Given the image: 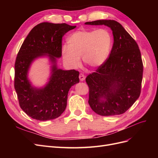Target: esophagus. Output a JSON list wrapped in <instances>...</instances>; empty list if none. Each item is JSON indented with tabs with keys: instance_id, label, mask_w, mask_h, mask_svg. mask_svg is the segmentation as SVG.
Segmentation results:
<instances>
[{
	"instance_id": "1",
	"label": "esophagus",
	"mask_w": 158,
	"mask_h": 158,
	"mask_svg": "<svg viewBox=\"0 0 158 158\" xmlns=\"http://www.w3.org/2000/svg\"><path fill=\"white\" fill-rule=\"evenodd\" d=\"M79 78H80V80L81 81V82H82V81H84L85 80V76L82 73H80L79 75Z\"/></svg>"
}]
</instances>
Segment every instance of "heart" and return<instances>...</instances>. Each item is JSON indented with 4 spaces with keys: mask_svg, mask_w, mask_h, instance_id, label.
<instances>
[{
    "mask_svg": "<svg viewBox=\"0 0 158 158\" xmlns=\"http://www.w3.org/2000/svg\"><path fill=\"white\" fill-rule=\"evenodd\" d=\"M112 44V35L106 29L77 31L68 37L67 47L62 48V56L73 68L80 65V56L85 65L98 68L107 59Z\"/></svg>",
    "mask_w": 158,
    "mask_h": 158,
    "instance_id": "1",
    "label": "heart"
}]
</instances>
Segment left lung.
<instances>
[{
	"label": "left lung",
	"mask_w": 158,
	"mask_h": 158,
	"mask_svg": "<svg viewBox=\"0 0 158 158\" xmlns=\"http://www.w3.org/2000/svg\"><path fill=\"white\" fill-rule=\"evenodd\" d=\"M85 24L110 27L114 40L109 58L85 78L89 89L88 103L99 115L123 114L140 94L143 64L140 49L135 40L117 21L99 20Z\"/></svg>",
	"instance_id": "obj_1"
}]
</instances>
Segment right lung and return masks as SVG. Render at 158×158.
Listing matches in <instances>:
<instances>
[{"label": "right lung", "instance_id": "right-lung-1", "mask_svg": "<svg viewBox=\"0 0 158 158\" xmlns=\"http://www.w3.org/2000/svg\"><path fill=\"white\" fill-rule=\"evenodd\" d=\"M76 26L42 22L30 31L22 44L15 63L14 88L21 109L38 121H49L61 115L67 104L70 88L79 82V72L59 69L56 59L62 55V38ZM48 57L51 66L49 81L44 87H33L28 78L32 62Z\"/></svg>", "mask_w": 158, "mask_h": 158}]
</instances>
